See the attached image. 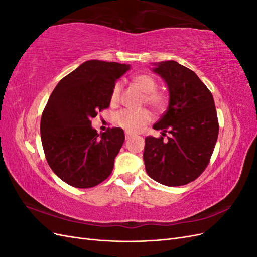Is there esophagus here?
I'll return each instance as SVG.
<instances>
[{"label": "esophagus", "instance_id": "obj_1", "mask_svg": "<svg viewBox=\"0 0 257 257\" xmlns=\"http://www.w3.org/2000/svg\"><path fill=\"white\" fill-rule=\"evenodd\" d=\"M131 137H132V134L128 133V132H126V133H125V138H126V139H130Z\"/></svg>", "mask_w": 257, "mask_h": 257}]
</instances>
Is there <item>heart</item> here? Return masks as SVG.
I'll list each match as a JSON object with an SVG mask.
<instances>
[{
  "label": "heart",
  "mask_w": 257,
  "mask_h": 257,
  "mask_svg": "<svg viewBox=\"0 0 257 257\" xmlns=\"http://www.w3.org/2000/svg\"><path fill=\"white\" fill-rule=\"evenodd\" d=\"M134 84L146 93V102L151 106L154 110L161 111L166 106V96L162 92H158V82L152 76L147 74L137 75L134 78ZM122 87L120 83H116L111 92V103H118L120 98ZM152 119V114L149 110H131L122 109L115 114V122L118 125L128 132H137Z\"/></svg>",
  "instance_id": "1"
}]
</instances>
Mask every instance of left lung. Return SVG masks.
<instances>
[{
    "label": "left lung",
    "mask_w": 257,
    "mask_h": 257,
    "mask_svg": "<svg viewBox=\"0 0 257 257\" xmlns=\"http://www.w3.org/2000/svg\"><path fill=\"white\" fill-rule=\"evenodd\" d=\"M152 71L165 80L169 103L154 130L170 137L145 138L144 161L150 178L166 186L188 184L208 166L219 135L214 100L205 83L176 61L154 64Z\"/></svg>",
    "instance_id": "1"
}]
</instances>
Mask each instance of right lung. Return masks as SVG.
<instances>
[{"label": "right lung", "instance_id": "1", "mask_svg": "<svg viewBox=\"0 0 257 257\" xmlns=\"http://www.w3.org/2000/svg\"><path fill=\"white\" fill-rule=\"evenodd\" d=\"M128 69L116 62H84L59 81L45 107L41 138L46 160L74 188H93L112 172L124 132L112 127L99 135L91 119L109 107L116 79Z\"/></svg>", "mask_w": 257, "mask_h": 257}]
</instances>
